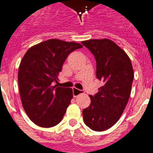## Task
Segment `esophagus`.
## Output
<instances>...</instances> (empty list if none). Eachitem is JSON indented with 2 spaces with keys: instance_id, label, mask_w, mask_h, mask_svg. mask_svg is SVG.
<instances>
[{
  "instance_id": "esophagus-1",
  "label": "esophagus",
  "mask_w": 153,
  "mask_h": 153,
  "mask_svg": "<svg viewBox=\"0 0 153 153\" xmlns=\"http://www.w3.org/2000/svg\"><path fill=\"white\" fill-rule=\"evenodd\" d=\"M83 93L82 90H79V89H77L76 88H73V95L74 97H76L77 96H79V94Z\"/></svg>"
}]
</instances>
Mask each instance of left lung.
<instances>
[{
	"label": "left lung",
	"mask_w": 153,
	"mask_h": 153,
	"mask_svg": "<svg viewBox=\"0 0 153 153\" xmlns=\"http://www.w3.org/2000/svg\"><path fill=\"white\" fill-rule=\"evenodd\" d=\"M94 56L97 78L103 82L90 105L82 111L84 123L94 131L111 128L123 114L127 104L134 72L131 60L123 50L109 39L82 42Z\"/></svg>",
	"instance_id": "left-lung-1"
}]
</instances>
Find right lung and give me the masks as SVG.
I'll list each match as a JSON object with an SVG mask.
<instances>
[{
  "label": "right lung",
  "mask_w": 153,
  "mask_h": 153,
  "mask_svg": "<svg viewBox=\"0 0 153 153\" xmlns=\"http://www.w3.org/2000/svg\"><path fill=\"white\" fill-rule=\"evenodd\" d=\"M82 48L80 44L49 39L30 48L19 69L22 105L30 120L49 128L61 122L73 97L70 88L53 86L68 56Z\"/></svg>",
  "instance_id": "right-lung-1"
}]
</instances>
